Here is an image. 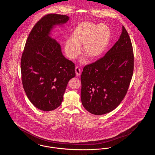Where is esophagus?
Masks as SVG:
<instances>
[{
	"label": "esophagus",
	"mask_w": 155,
	"mask_h": 155,
	"mask_svg": "<svg viewBox=\"0 0 155 155\" xmlns=\"http://www.w3.org/2000/svg\"><path fill=\"white\" fill-rule=\"evenodd\" d=\"M75 73H76V76L78 77L81 74V70L78 67H76L75 68Z\"/></svg>",
	"instance_id": "obj_1"
}]
</instances>
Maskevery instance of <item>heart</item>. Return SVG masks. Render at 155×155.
<instances>
[{
  "mask_svg": "<svg viewBox=\"0 0 155 155\" xmlns=\"http://www.w3.org/2000/svg\"><path fill=\"white\" fill-rule=\"evenodd\" d=\"M111 38V30L105 24L97 25L85 21L78 24L73 30L71 38L67 39L64 45V51L68 58L75 59L83 52L91 60L99 58L106 51ZM81 62L85 60L82 58Z\"/></svg>",
  "mask_w": 155,
  "mask_h": 155,
  "instance_id": "b5f03b06",
  "label": "heart"
}]
</instances>
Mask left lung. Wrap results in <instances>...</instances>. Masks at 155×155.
<instances>
[{
  "label": "left lung",
  "instance_id": "left-lung-1",
  "mask_svg": "<svg viewBox=\"0 0 155 155\" xmlns=\"http://www.w3.org/2000/svg\"><path fill=\"white\" fill-rule=\"evenodd\" d=\"M134 70V54L126 29L105 55L84 67L81 99L90 113L102 115L117 107L127 92Z\"/></svg>",
  "mask_w": 155,
  "mask_h": 155
}]
</instances>
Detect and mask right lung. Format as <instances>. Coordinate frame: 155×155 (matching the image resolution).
I'll list each match as a JSON object with an SVG mask.
<instances>
[{
    "instance_id": "right-lung-1",
    "label": "right lung",
    "mask_w": 155,
    "mask_h": 155,
    "mask_svg": "<svg viewBox=\"0 0 155 155\" xmlns=\"http://www.w3.org/2000/svg\"><path fill=\"white\" fill-rule=\"evenodd\" d=\"M67 15L49 13L33 27L21 61L22 82L35 107L48 111L59 107L67 84L75 76V64L62 55L60 44L49 35L55 25L66 23Z\"/></svg>"
}]
</instances>
